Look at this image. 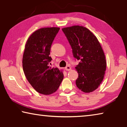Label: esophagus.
Instances as JSON below:
<instances>
[{
  "label": "esophagus",
  "instance_id": "obj_1",
  "mask_svg": "<svg viewBox=\"0 0 127 127\" xmlns=\"http://www.w3.org/2000/svg\"><path fill=\"white\" fill-rule=\"evenodd\" d=\"M71 69V68H70V66H69V65L66 66V67H65V70H66V71H69V70H70Z\"/></svg>",
  "mask_w": 127,
  "mask_h": 127
}]
</instances>
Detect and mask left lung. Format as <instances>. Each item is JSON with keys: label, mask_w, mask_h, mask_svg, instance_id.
<instances>
[{"label": "left lung", "mask_w": 127, "mask_h": 127, "mask_svg": "<svg viewBox=\"0 0 127 127\" xmlns=\"http://www.w3.org/2000/svg\"><path fill=\"white\" fill-rule=\"evenodd\" d=\"M72 49L74 58L80 62L75 68L78 73L77 87L85 93L97 89L104 79L106 62L97 37L80 26L62 29Z\"/></svg>", "instance_id": "1"}]
</instances>
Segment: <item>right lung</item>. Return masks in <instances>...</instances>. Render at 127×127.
Returning <instances> with one entry per match:
<instances>
[{
    "instance_id": "right-lung-1",
    "label": "right lung",
    "mask_w": 127,
    "mask_h": 127,
    "mask_svg": "<svg viewBox=\"0 0 127 127\" xmlns=\"http://www.w3.org/2000/svg\"><path fill=\"white\" fill-rule=\"evenodd\" d=\"M59 27H46L36 30L30 36L23 55V70L28 81L38 93L50 95L58 89L64 75L58 68L49 65V56Z\"/></svg>"
}]
</instances>
